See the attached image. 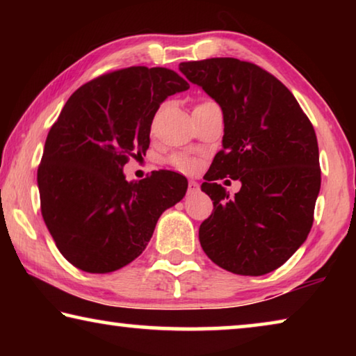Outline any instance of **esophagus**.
Returning <instances> with one entry per match:
<instances>
[{
  "instance_id": "1",
  "label": "esophagus",
  "mask_w": 356,
  "mask_h": 356,
  "mask_svg": "<svg viewBox=\"0 0 356 356\" xmlns=\"http://www.w3.org/2000/svg\"><path fill=\"white\" fill-rule=\"evenodd\" d=\"M197 190H200V185H197V182H195V180H190V182H188V193H196Z\"/></svg>"
}]
</instances>
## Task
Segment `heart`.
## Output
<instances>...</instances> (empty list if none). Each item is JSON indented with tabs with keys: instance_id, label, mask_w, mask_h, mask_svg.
<instances>
[{
	"instance_id": "1",
	"label": "heart",
	"mask_w": 356,
	"mask_h": 356,
	"mask_svg": "<svg viewBox=\"0 0 356 356\" xmlns=\"http://www.w3.org/2000/svg\"><path fill=\"white\" fill-rule=\"evenodd\" d=\"M170 165L176 168L179 171H184V172H191L195 171L196 168V161L191 159L190 155H185V154H172L170 159Z\"/></svg>"
}]
</instances>
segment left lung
<instances>
[{
	"mask_svg": "<svg viewBox=\"0 0 356 356\" xmlns=\"http://www.w3.org/2000/svg\"><path fill=\"white\" fill-rule=\"evenodd\" d=\"M179 69L215 99L225 119L222 149L201 186L213 201L200 226L202 250L236 275L273 272L300 248L314 221L321 190L314 127L293 94L256 64L210 58ZM226 177L243 182L232 200L216 184Z\"/></svg>",
	"mask_w": 356,
	"mask_h": 356,
	"instance_id": "8db88e82",
	"label": "left lung"
}]
</instances>
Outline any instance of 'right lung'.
I'll return each instance as SVG.
<instances>
[{"instance_id":"right-lung-1","label":"right lung","mask_w":356,"mask_h":356,"mask_svg":"<svg viewBox=\"0 0 356 356\" xmlns=\"http://www.w3.org/2000/svg\"><path fill=\"white\" fill-rule=\"evenodd\" d=\"M190 84L166 67L120 69L83 84L48 131L38 170L40 212L61 254L88 273H110L141 254L166 209L185 196L182 174L125 180L146 154L168 95Z\"/></svg>"}]
</instances>
